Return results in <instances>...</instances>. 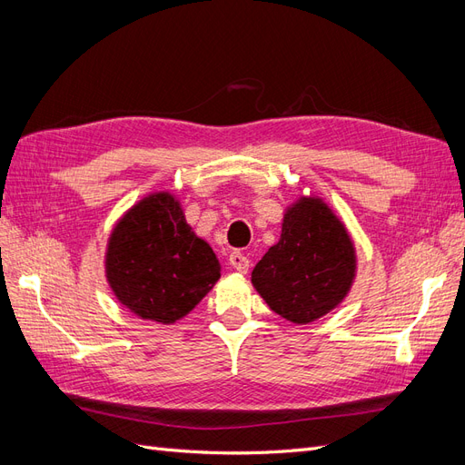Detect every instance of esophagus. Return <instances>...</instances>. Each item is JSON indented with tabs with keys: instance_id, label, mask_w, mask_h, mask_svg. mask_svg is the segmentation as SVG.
Wrapping results in <instances>:
<instances>
[{
	"instance_id": "esophagus-1",
	"label": "esophagus",
	"mask_w": 465,
	"mask_h": 465,
	"mask_svg": "<svg viewBox=\"0 0 465 465\" xmlns=\"http://www.w3.org/2000/svg\"><path fill=\"white\" fill-rule=\"evenodd\" d=\"M229 263L234 267L238 273H246L248 267H250V260L244 254H241V252H232V254L229 256Z\"/></svg>"
}]
</instances>
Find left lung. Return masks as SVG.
<instances>
[{
	"mask_svg": "<svg viewBox=\"0 0 465 465\" xmlns=\"http://www.w3.org/2000/svg\"><path fill=\"white\" fill-rule=\"evenodd\" d=\"M357 275V250L343 221L318 195H301L281 223V238L252 272V285L292 323L330 314Z\"/></svg>",
	"mask_w": 465,
	"mask_h": 465,
	"instance_id": "8db88e82",
	"label": "left lung"
}]
</instances>
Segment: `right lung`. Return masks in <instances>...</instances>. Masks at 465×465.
I'll return each instance as SVG.
<instances>
[{
  "instance_id": "1",
  "label": "right lung",
  "mask_w": 465,
  "mask_h": 465,
  "mask_svg": "<svg viewBox=\"0 0 465 465\" xmlns=\"http://www.w3.org/2000/svg\"><path fill=\"white\" fill-rule=\"evenodd\" d=\"M104 272L120 304L137 318L168 326L213 289L221 263L186 223L176 195L153 192L114 224Z\"/></svg>"
}]
</instances>
